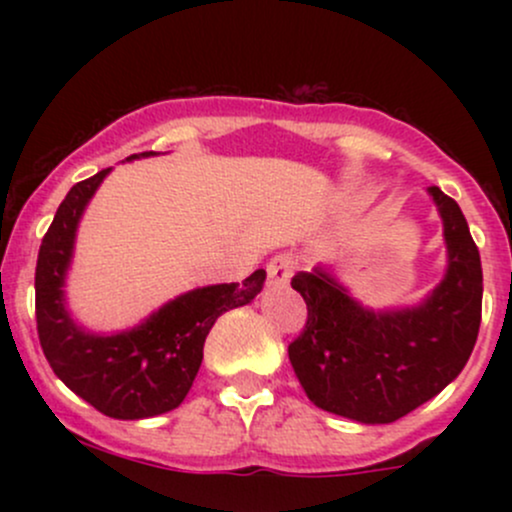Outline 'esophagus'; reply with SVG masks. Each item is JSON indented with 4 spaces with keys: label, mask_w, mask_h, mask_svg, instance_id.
Listing matches in <instances>:
<instances>
[{
    "label": "esophagus",
    "mask_w": 512,
    "mask_h": 512,
    "mask_svg": "<svg viewBox=\"0 0 512 512\" xmlns=\"http://www.w3.org/2000/svg\"><path fill=\"white\" fill-rule=\"evenodd\" d=\"M293 269H296V260L291 255H276L267 264V279L272 286L289 284Z\"/></svg>",
    "instance_id": "1"
}]
</instances>
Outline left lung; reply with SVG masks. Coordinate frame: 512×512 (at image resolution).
I'll use <instances>...</instances> for the list:
<instances>
[{
    "label": "left lung",
    "mask_w": 512,
    "mask_h": 512,
    "mask_svg": "<svg viewBox=\"0 0 512 512\" xmlns=\"http://www.w3.org/2000/svg\"><path fill=\"white\" fill-rule=\"evenodd\" d=\"M428 195L443 219L448 269L419 305L370 310L325 267L291 279L308 320L289 358L315 407L358 424H392L445 390L469 361L484 293L479 250L455 199L436 185Z\"/></svg>",
    "instance_id": "8db88e82"
}]
</instances>
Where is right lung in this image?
<instances>
[{
	"label": "right lung",
	"instance_id": "1",
	"mask_svg": "<svg viewBox=\"0 0 512 512\" xmlns=\"http://www.w3.org/2000/svg\"><path fill=\"white\" fill-rule=\"evenodd\" d=\"M154 156V151L129 156ZM110 168L76 182L57 209L35 267V320L50 368L69 390L110 419H149L180 407L204 358V339L219 315L248 305L262 291L267 272L243 284L187 291L151 313L142 325L117 334H93L67 310L64 281L74 255L76 228L86 204Z\"/></svg>",
	"mask_w": 512,
	"mask_h": 512
}]
</instances>
